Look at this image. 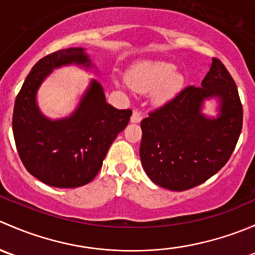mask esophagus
<instances>
[{
    "instance_id": "esophagus-1",
    "label": "esophagus",
    "mask_w": 255,
    "mask_h": 255,
    "mask_svg": "<svg viewBox=\"0 0 255 255\" xmlns=\"http://www.w3.org/2000/svg\"><path fill=\"white\" fill-rule=\"evenodd\" d=\"M142 118H143L142 112L138 111V110H134V111H133L132 117H130V121H132L133 123H138V122H140V121H142Z\"/></svg>"
}]
</instances>
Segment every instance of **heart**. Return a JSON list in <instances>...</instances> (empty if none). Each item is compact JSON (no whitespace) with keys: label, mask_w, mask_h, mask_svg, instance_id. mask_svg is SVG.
Here are the masks:
<instances>
[{"label":"heart","mask_w":255,"mask_h":255,"mask_svg":"<svg viewBox=\"0 0 255 255\" xmlns=\"http://www.w3.org/2000/svg\"><path fill=\"white\" fill-rule=\"evenodd\" d=\"M173 71V64L164 61L143 63L129 71L127 80L137 92L145 94L156 89L155 100L163 102L175 96L182 87V76Z\"/></svg>","instance_id":"1"}]
</instances>
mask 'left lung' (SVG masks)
<instances>
[{"mask_svg": "<svg viewBox=\"0 0 255 255\" xmlns=\"http://www.w3.org/2000/svg\"><path fill=\"white\" fill-rule=\"evenodd\" d=\"M221 100V115L208 120L201 113L205 98ZM243 126L237 85L222 61L212 65L201 86L184 87L140 122L139 155L151 181L184 191L202 184L226 165Z\"/></svg>", "mask_w": 255, "mask_h": 255, "instance_id": "1", "label": "left lung"}]
</instances>
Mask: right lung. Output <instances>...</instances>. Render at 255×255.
I'll return each instance as SVG.
<instances>
[{
    "label": "right lung",
    "mask_w": 255,
    "mask_h": 255,
    "mask_svg": "<svg viewBox=\"0 0 255 255\" xmlns=\"http://www.w3.org/2000/svg\"><path fill=\"white\" fill-rule=\"evenodd\" d=\"M71 63L90 68L82 48L60 49L40 59L18 92L12 117L14 142L28 173L63 189L94 180L112 142L132 116V110L107 104L102 86L95 80L71 117L49 121L40 115L35 105L38 87L54 68Z\"/></svg>",
    "instance_id": "right-lung-1"
}]
</instances>
